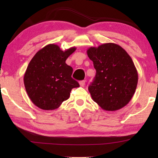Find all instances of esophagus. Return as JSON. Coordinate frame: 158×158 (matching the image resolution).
<instances>
[{"instance_id":"esophagus-1","label":"esophagus","mask_w":158,"mask_h":158,"mask_svg":"<svg viewBox=\"0 0 158 158\" xmlns=\"http://www.w3.org/2000/svg\"><path fill=\"white\" fill-rule=\"evenodd\" d=\"M79 85H81V86H84V85H85V81H84V80L79 81Z\"/></svg>"}]
</instances>
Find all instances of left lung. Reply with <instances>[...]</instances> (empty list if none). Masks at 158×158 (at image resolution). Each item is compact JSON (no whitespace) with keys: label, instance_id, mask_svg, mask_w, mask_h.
<instances>
[{"label":"left lung","instance_id":"1","mask_svg":"<svg viewBox=\"0 0 158 158\" xmlns=\"http://www.w3.org/2000/svg\"><path fill=\"white\" fill-rule=\"evenodd\" d=\"M87 54L96 69L89 86L93 101L105 111L124 107L135 94L138 82L137 69L129 54L114 43L90 47Z\"/></svg>","mask_w":158,"mask_h":158}]
</instances>
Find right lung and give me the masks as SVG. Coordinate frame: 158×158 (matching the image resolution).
<instances>
[{"label": "right lung", "instance_id": "right-lung-1", "mask_svg": "<svg viewBox=\"0 0 158 158\" xmlns=\"http://www.w3.org/2000/svg\"><path fill=\"white\" fill-rule=\"evenodd\" d=\"M62 51L49 44L37 52L29 63L23 77L26 93L35 105L43 110L59 107L69 98L71 90L79 86L72 78L73 69L65 63L76 50Z\"/></svg>", "mask_w": 158, "mask_h": 158}]
</instances>
